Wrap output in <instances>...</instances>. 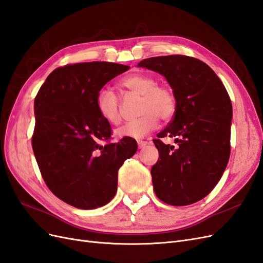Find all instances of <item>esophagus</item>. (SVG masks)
I'll list each match as a JSON object with an SVG mask.
<instances>
[{
	"label": "esophagus",
	"mask_w": 263,
	"mask_h": 263,
	"mask_svg": "<svg viewBox=\"0 0 263 263\" xmlns=\"http://www.w3.org/2000/svg\"><path fill=\"white\" fill-rule=\"evenodd\" d=\"M148 144V142L147 141H141V140H139L138 141V146H139V148H142V147H144L145 145H147Z\"/></svg>",
	"instance_id": "esophagus-1"
}]
</instances>
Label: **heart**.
Returning a JSON list of instances; mask_svg holds the SVG:
<instances>
[{"instance_id": "obj_1", "label": "heart", "mask_w": 263, "mask_h": 263, "mask_svg": "<svg viewBox=\"0 0 263 263\" xmlns=\"http://www.w3.org/2000/svg\"><path fill=\"white\" fill-rule=\"evenodd\" d=\"M157 79L147 73H132L121 81V87L142 96L140 118L120 126L116 131L120 138L141 139L153 131L159 124V118L167 121L175 115L177 100L172 87L157 84ZM96 106L100 116L111 124L122 120L119 97L109 88H102L97 95Z\"/></svg>"}]
</instances>
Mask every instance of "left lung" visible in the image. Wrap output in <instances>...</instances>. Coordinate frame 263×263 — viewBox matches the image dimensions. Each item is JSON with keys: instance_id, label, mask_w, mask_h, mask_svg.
<instances>
[{"instance_id": "8db88e82", "label": "left lung", "mask_w": 263, "mask_h": 263, "mask_svg": "<svg viewBox=\"0 0 263 263\" xmlns=\"http://www.w3.org/2000/svg\"><path fill=\"white\" fill-rule=\"evenodd\" d=\"M139 66L163 74L177 100L173 120L157 134L176 138L177 146L153 140L160 154L151 170L155 195L172 206L194 204L215 189L229 161V95L215 71L197 58L151 57Z\"/></svg>"}]
</instances>
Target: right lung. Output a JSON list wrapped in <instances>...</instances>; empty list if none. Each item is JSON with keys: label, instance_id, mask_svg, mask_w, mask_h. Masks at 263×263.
<instances>
[{"label": "right lung", "instance_id": "1", "mask_svg": "<svg viewBox=\"0 0 263 263\" xmlns=\"http://www.w3.org/2000/svg\"><path fill=\"white\" fill-rule=\"evenodd\" d=\"M129 68L108 62L58 67L35 97L36 162L50 192L76 208L108 204L117 193L119 168L138 149L131 138L111 143L110 123L96 106L102 87Z\"/></svg>", "mask_w": 263, "mask_h": 263}]
</instances>
